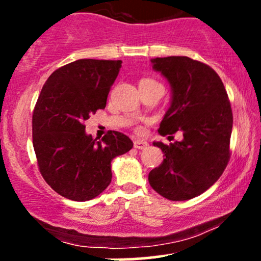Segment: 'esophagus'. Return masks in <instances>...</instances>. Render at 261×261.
Returning <instances> with one entry per match:
<instances>
[{"label":"esophagus","mask_w":261,"mask_h":261,"mask_svg":"<svg viewBox=\"0 0 261 261\" xmlns=\"http://www.w3.org/2000/svg\"><path fill=\"white\" fill-rule=\"evenodd\" d=\"M148 146V143L143 140H135L134 141V147L137 149H143Z\"/></svg>","instance_id":"obj_1"}]
</instances>
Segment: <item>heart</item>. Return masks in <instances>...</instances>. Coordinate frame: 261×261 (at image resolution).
<instances>
[{"label": "heart", "instance_id": "b5f03b06", "mask_svg": "<svg viewBox=\"0 0 261 261\" xmlns=\"http://www.w3.org/2000/svg\"><path fill=\"white\" fill-rule=\"evenodd\" d=\"M141 82H153V81H151V80H142V81H141Z\"/></svg>", "mask_w": 261, "mask_h": 261}]
</instances>
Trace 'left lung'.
<instances>
[{"instance_id":"1","label":"left lung","mask_w":261,"mask_h":261,"mask_svg":"<svg viewBox=\"0 0 261 261\" xmlns=\"http://www.w3.org/2000/svg\"><path fill=\"white\" fill-rule=\"evenodd\" d=\"M152 68L169 82L170 107L161 121L162 136L181 131L170 145L153 142L166 157L148 174L149 185L172 201L199 196L222 175L229 161L233 115L220 76L187 56L151 60Z\"/></svg>"}]
</instances>
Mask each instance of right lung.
<instances>
[{"instance_id":"1","label":"right lung","mask_w":261,"mask_h":261,"mask_svg":"<svg viewBox=\"0 0 261 261\" xmlns=\"http://www.w3.org/2000/svg\"><path fill=\"white\" fill-rule=\"evenodd\" d=\"M121 60L82 59L50 74L33 112V146L39 170L56 193L88 201L112 181V161L134 143L108 131L101 141L86 134L85 121L104 109Z\"/></svg>"}]
</instances>
